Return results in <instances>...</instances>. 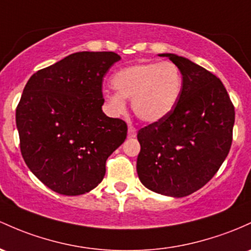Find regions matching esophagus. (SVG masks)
I'll use <instances>...</instances> for the list:
<instances>
[{
    "instance_id": "34e87169",
    "label": "esophagus",
    "mask_w": 251,
    "mask_h": 251,
    "mask_svg": "<svg viewBox=\"0 0 251 251\" xmlns=\"http://www.w3.org/2000/svg\"><path fill=\"white\" fill-rule=\"evenodd\" d=\"M128 138H133V137L137 136V128L133 127V126H130L128 127V132H127Z\"/></svg>"
}]
</instances>
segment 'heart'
<instances>
[{"mask_svg": "<svg viewBox=\"0 0 251 251\" xmlns=\"http://www.w3.org/2000/svg\"><path fill=\"white\" fill-rule=\"evenodd\" d=\"M182 83V74L174 63H139L114 74L112 85L117 93L107 94L106 102L114 114H123L128 99L140 120L155 123L174 109Z\"/></svg>", "mask_w": 251, "mask_h": 251, "instance_id": "obj_1", "label": "heart"}]
</instances>
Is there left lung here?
I'll use <instances>...</instances> for the list:
<instances>
[{
	"instance_id": "left-lung-1",
	"label": "left lung",
	"mask_w": 251,
	"mask_h": 251,
	"mask_svg": "<svg viewBox=\"0 0 251 251\" xmlns=\"http://www.w3.org/2000/svg\"><path fill=\"white\" fill-rule=\"evenodd\" d=\"M161 56L181 71L182 90L167 117L138 131L137 173L147 188L181 198L205 186L226 158L235 107L216 75L184 57Z\"/></svg>"
}]
</instances>
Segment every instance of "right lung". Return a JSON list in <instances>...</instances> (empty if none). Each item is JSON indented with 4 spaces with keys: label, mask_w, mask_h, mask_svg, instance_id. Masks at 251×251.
<instances>
[{
    "label": "right lung",
    "mask_w": 251,
    "mask_h": 251,
    "mask_svg": "<svg viewBox=\"0 0 251 251\" xmlns=\"http://www.w3.org/2000/svg\"><path fill=\"white\" fill-rule=\"evenodd\" d=\"M120 60L114 52H76L33 74L16 107L25 163L63 195L92 191L127 125L102 112L103 77Z\"/></svg>",
    "instance_id": "obj_1"
}]
</instances>
